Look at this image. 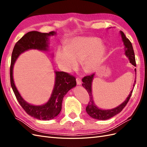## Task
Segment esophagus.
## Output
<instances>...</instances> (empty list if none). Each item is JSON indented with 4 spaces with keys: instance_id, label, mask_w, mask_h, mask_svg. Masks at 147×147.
Wrapping results in <instances>:
<instances>
[{
    "instance_id": "obj_1",
    "label": "esophagus",
    "mask_w": 147,
    "mask_h": 147,
    "mask_svg": "<svg viewBox=\"0 0 147 147\" xmlns=\"http://www.w3.org/2000/svg\"><path fill=\"white\" fill-rule=\"evenodd\" d=\"M76 81H77V84H78V85H80L81 84V83H82V80H81V79L80 78H76Z\"/></svg>"
}]
</instances>
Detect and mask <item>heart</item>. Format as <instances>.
<instances>
[{
    "label": "heart",
    "mask_w": 147,
    "mask_h": 147,
    "mask_svg": "<svg viewBox=\"0 0 147 147\" xmlns=\"http://www.w3.org/2000/svg\"><path fill=\"white\" fill-rule=\"evenodd\" d=\"M105 47L96 37H76L66 47L57 48L56 60L61 69L70 72L78 67L81 62L84 72L91 73L99 67L103 61Z\"/></svg>",
    "instance_id": "heart-1"
}]
</instances>
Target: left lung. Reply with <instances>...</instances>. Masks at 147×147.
<instances>
[{"mask_svg": "<svg viewBox=\"0 0 147 147\" xmlns=\"http://www.w3.org/2000/svg\"><path fill=\"white\" fill-rule=\"evenodd\" d=\"M120 33L121 35V37L123 42L124 45V49H125V55L127 56V57L129 58L130 61V63L136 66V59H135V55L134 50H133V47L132 45V43L130 42L129 40L127 38H126V35H124L123 32L122 31H120ZM135 71L136 72V69H135ZM94 76V74H92L90 75H87V76L84 77L82 78V86L86 89V91L88 92V94L90 96V101L88 102V104L86 107V111L87 113L90 115L91 117L92 118H94L96 119H99V120H105L108 119L110 118H112L115 115L121 112L123 110V109L125 107V106L127 104L130 99V97L131 96V94L132 93L133 90H131V92L129 96L127 97L126 100H125L123 104L118 106L117 107L110 109V110H102L97 107L96 105L94 104V100H93V97L92 94V82L93 80V77ZM136 80L134 81V87L136 84Z\"/></svg>", "mask_w": 147, "mask_h": 147, "instance_id": "1", "label": "left lung"}]
</instances>
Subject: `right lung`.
I'll return each mask as SVG.
<instances>
[{
  "label": "right lung",
  "instance_id": "1",
  "mask_svg": "<svg viewBox=\"0 0 147 147\" xmlns=\"http://www.w3.org/2000/svg\"><path fill=\"white\" fill-rule=\"evenodd\" d=\"M55 34L56 32L54 31L49 33L30 31L26 34L16 43L11 54L10 74L12 90L18 101L25 112L30 116L38 119L50 120L58 115L62 109V102L64 96L70 89L76 86V78L69 73L55 72V84L50 99L45 104L36 106L28 104L22 98L13 81V68L18 57L24 51L30 49L48 50V37Z\"/></svg>",
  "mask_w": 147,
  "mask_h": 147
}]
</instances>
